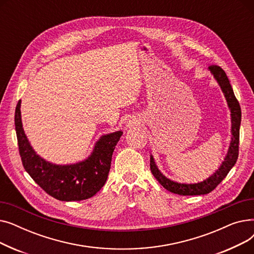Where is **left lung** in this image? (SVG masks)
Here are the masks:
<instances>
[{
	"mask_svg": "<svg viewBox=\"0 0 254 254\" xmlns=\"http://www.w3.org/2000/svg\"><path fill=\"white\" fill-rule=\"evenodd\" d=\"M211 73L214 75L220 85L224 97L228 101V105L231 109L232 115V141L230 148L226 154L224 161L220 168L213 174L211 177L205 181L196 184H181L174 181H171L165 177L155 166L152 155L150 156V170L156 180L161 183L164 188L176 194L180 195H198V194H207L213 190L216 189V186L229 174L231 169L235 166L238 156H239V139H240V125H241V107L235 97L234 90L230 83V80L226 76L225 72L217 64H211L209 66Z\"/></svg>",
	"mask_w": 254,
	"mask_h": 254,
	"instance_id": "obj_1",
	"label": "left lung"
}]
</instances>
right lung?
<instances>
[{
  "label": "right lung",
  "instance_id": "add662e5",
  "mask_svg": "<svg viewBox=\"0 0 254 254\" xmlns=\"http://www.w3.org/2000/svg\"><path fill=\"white\" fill-rule=\"evenodd\" d=\"M14 123L22 166L46 193L60 201H81L93 196L103 188L108 178L114 148L123 135L122 130L103 136L86 161L57 166L44 161L31 147L22 128L20 101L15 109Z\"/></svg>",
  "mask_w": 254,
  "mask_h": 254
}]
</instances>
